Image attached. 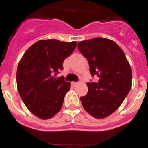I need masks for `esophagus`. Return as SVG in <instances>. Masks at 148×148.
<instances>
[{
  "instance_id": "obj_1",
  "label": "esophagus",
  "mask_w": 148,
  "mask_h": 148,
  "mask_svg": "<svg viewBox=\"0 0 148 148\" xmlns=\"http://www.w3.org/2000/svg\"><path fill=\"white\" fill-rule=\"evenodd\" d=\"M77 84H78V82H72L71 83V85L72 86H76V85H77Z\"/></svg>"
}]
</instances>
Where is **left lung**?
Masks as SVG:
<instances>
[{"label": "left lung", "instance_id": "left-lung-1", "mask_svg": "<svg viewBox=\"0 0 148 148\" xmlns=\"http://www.w3.org/2000/svg\"><path fill=\"white\" fill-rule=\"evenodd\" d=\"M78 49L88 60L92 77L88 92L80 97L84 108L95 118L106 117L120 106L130 92L132 70L123 51L111 40L96 38L78 43Z\"/></svg>", "mask_w": 148, "mask_h": 148}]
</instances>
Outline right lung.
<instances>
[{"label": "right lung", "instance_id": "add662e5", "mask_svg": "<svg viewBox=\"0 0 148 148\" xmlns=\"http://www.w3.org/2000/svg\"><path fill=\"white\" fill-rule=\"evenodd\" d=\"M76 46V41L39 40L26 51L18 63V93L28 110L39 118H51L62 108L71 84L62 76H55L63 70L64 60Z\"/></svg>", "mask_w": 148, "mask_h": 148}]
</instances>
